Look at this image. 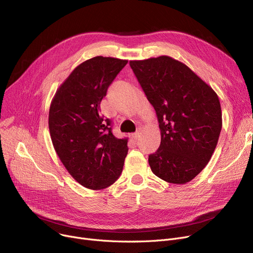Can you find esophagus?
<instances>
[{
  "mask_svg": "<svg viewBox=\"0 0 253 253\" xmlns=\"http://www.w3.org/2000/svg\"><path fill=\"white\" fill-rule=\"evenodd\" d=\"M139 132H135V133H133V134H132V137H133V139L134 140H137L138 139V137H139Z\"/></svg>",
  "mask_w": 253,
  "mask_h": 253,
  "instance_id": "1",
  "label": "esophagus"
}]
</instances>
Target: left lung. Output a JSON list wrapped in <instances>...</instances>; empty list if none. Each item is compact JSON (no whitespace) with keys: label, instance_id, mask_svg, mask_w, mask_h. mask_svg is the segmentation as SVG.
<instances>
[{"label":"left lung","instance_id":"obj_1","mask_svg":"<svg viewBox=\"0 0 253 253\" xmlns=\"http://www.w3.org/2000/svg\"><path fill=\"white\" fill-rule=\"evenodd\" d=\"M129 63L161 130L160 147L149 156L153 173L170 183L191 181L206 167L218 141L222 118L217 94L170 56Z\"/></svg>","mask_w":253,"mask_h":253}]
</instances>
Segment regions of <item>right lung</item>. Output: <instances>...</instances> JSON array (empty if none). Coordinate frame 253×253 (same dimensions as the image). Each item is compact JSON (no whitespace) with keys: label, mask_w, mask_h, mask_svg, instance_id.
<instances>
[{"label":"right lung","mask_w":253,"mask_h":253,"mask_svg":"<svg viewBox=\"0 0 253 253\" xmlns=\"http://www.w3.org/2000/svg\"><path fill=\"white\" fill-rule=\"evenodd\" d=\"M128 60L95 56L70 74L49 109V131L61 163L83 187L101 190L121 174L127 139L112 133L111 121L99 115L100 101Z\"/></svg>","instance_id":"add662e5"}]
</instances>
